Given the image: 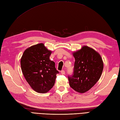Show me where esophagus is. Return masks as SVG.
Returning a JSON list of instances; mask_svg holds the SVG:
<instances>
[{
	"label": "esophagus",
	"instance_id": "obj_1",
	"mask_svg": "<svg viewBox=\"0 0 120 120\" xmlns=\"http://www.w3.org/2000/svg\"><path fill=\"white\" fill-rule=\"evenodd\" d=\"M61 74H62V75L65 74V71L62 70L61 71Z\"/></svg>",
	"mask_w": 120,
	"mask_h": 120
}]
</instances>
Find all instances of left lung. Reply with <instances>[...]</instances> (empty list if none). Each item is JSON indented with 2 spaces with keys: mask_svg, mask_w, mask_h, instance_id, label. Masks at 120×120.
<instances>
[{
  "mask_svg": "<svg viewBox=\"0 0 120 120\" xmlns=\"http://www.w3.org/2000/svg\"><path fill=\"white\" fill-rule=\"evenodd\" d=\"M75 61L73 74L68 76L71 88L83 93L93 87L100 78L104 64L100 55L85 46L73 53Z\"/></svg>",
  "mask_w": 120,
  "mask_h": 120,
  "instance_id": "8db88e82",
  "label": "left lung"
}]
</instances>
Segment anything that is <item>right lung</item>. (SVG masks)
Here are the masks:
<instances>
[{"instance_id":"right-lung-1","label":"right lung","mask_w":120,"mask_h":120,"mask_svg":"<svg viewBox=\"0 0 120 120\" xmlns=\"http://www.w3.org/2000/svg\"><path fill=\"white\" fill-rule=\"evenodd\" d=\"M51 53L40 43L27 48L21 58L22 74L30 86L38 93L49 91L55 85L56 75L59 73L55 62L49 59Z\"/></svg>"}]
</instances>
